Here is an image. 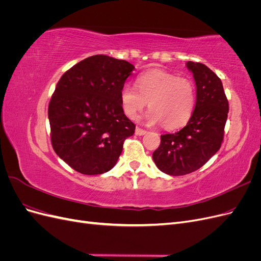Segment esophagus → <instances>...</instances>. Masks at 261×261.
<instances>
[{"mask_svg":"<svg viewBox=\"0 0 261 261\" xmlns=\"http://www.w3.org/2000/svg\"><path fill=\"white\" fill-rule=\"evenodd\" d=\"M135 133H136V135L143 136V135H145V134L147 133V130H145V129H143V128H140V127H136V130H135Z\"/></svg>","mask_w":261,"mask_h":261,"instance_id":"esophagus-1","label":"esophagus"}]
</instances>
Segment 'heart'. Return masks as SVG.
I'll return each mask as SVG.
<instances>
[{
  "label": "heart",
  "mask_w": 261,
  "mask_h": 261,
  "mask_svg": "<svg viewBox=\"0 0 261 261\" xmlns=\"http://www.w3.org/2000/svg\"><path fill=\"white\" fill-rule=\"evenodd\" d=\"M136 86L125 85L121 90L122 109L135 120L149 103L145 118L148 124L162 123L163 127L175 129L192 117L196 103L194 83L186 77L164 70H150L137 77Z\"/></svg>",
  "instance_id": "heart-1"
}]
</instances>
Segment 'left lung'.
<instances>
[{
    "label": "left lung",
    "instance_id": "8db88e82",
    "mask_svg": "<svg viewBox=\"0 0 261 261\" xmlns=\"http://www.w3.org/2000/svg\"><path fill=\"white\" fill-rule=\"evenodd\" d=\"M196 83V105L185 127L161 135L153 152L155 165L165 174L186 175L200 169L221 147L228 113L222 82L201 63L187 62Z\"/></svg>",
    "mask_w": 261,
    "mask_h": 261
}]
</instances>
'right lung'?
<instances>
[{"mask_svg":"<svg viewBox=\"0 0 261 261\" xmlns=\"http://www.w3.org/2000/svg\"><path fill=\"white\" fill-rule=\"evenodd\" d=\"M135 69L98 54L63 74L49 103L51 143L61 159L86 175L111 170L135 124L124 114L121 90Z\"/></svg>","mask_w":261,"mask_h":261,"instance_id":"1","label":"right lung"}]
</instances>
